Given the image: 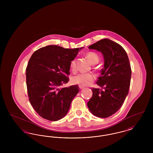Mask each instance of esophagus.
<instances>
[{
    "label": "esophagus",
    "instance_id": "34e87169",
    "mask_svg": "<svg viewBox=\"0 0 153 153\" xmlns=\"http://www.w3.org/2000/svg\"><path fill=\"white\" fill-rule=\"evenodd\" d=\"M79 88H80V89H83V88H84V86H82V85H79Z\"/></svg>",
    "mask_w": 153,
    "mask_h": 153
}]
</instances>
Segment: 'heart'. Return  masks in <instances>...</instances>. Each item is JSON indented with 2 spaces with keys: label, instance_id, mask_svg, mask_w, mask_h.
<instances>
[{
  "label": "heart",
  "instance_id": "obj_1",
  "mask_svg": "<svg viewBox=\"0 0 153 153\" xmlns=\"http://www.w3.org/2000/svg\"><path fill=\"white\" fill-rule=\"evenodd\" d=\"M89 61L92 64H97L99 62V56L92 51L87 53L86 55ZM76 67V59H73L70 62V68L72 71H75ZM96 79V75L93 73H80L74 75L71 78V82L74 84L81 85H89Z\"/></svg>",
  "mask_w": 153,
  "mask_h": 153
}]
</instances>
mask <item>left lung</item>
I'll list each match as a JSON object with an SVG mask.
<instances>
[{
	"label": "left lung",
	"mask_w": 153,
	"mask_h": 153,
	"mask_svg": "<svg viewBox=\"0 0 153 153\" xmlns=\"http://www.w3.org/2000/svg\"><path fill=\"white\" fill-rule=\"evenodd\" d=\"M101 52L104 68L97 84L103 89L92 88L93 95L88 102L91 112L105 118L114 114L122 107L128 95L131 81L130 63L123 48L109 39H102L89 46Z\"/></svg>",
	"instance_id": "obj_1"
}]
</instances>
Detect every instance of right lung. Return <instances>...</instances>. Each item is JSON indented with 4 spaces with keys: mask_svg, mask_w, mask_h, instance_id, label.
Masks as SVG:
<instances>
[{
    "mask_svg": "<svg viewBox=\"0 0 153 153\" xmlns=\"http://www.w3.org/2000/svg\"><path fill=\"white\" fill-rule=\"evenodd\" d=\"M49 45L35 51L26 68V85L31 105L45 119L57 121L67 114L79 92L74 85L62 88L70 74V62L82 49Z\"/></svg>",
    "mask_w": 153,
    "mask_h": 153,
    "instance_id": "right-lung-1",
    "label": "right lung"
}]
</instances>
